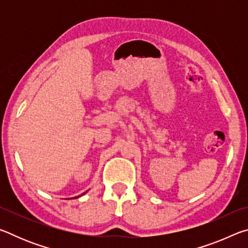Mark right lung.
<instances>
[{"mask_svg":"<svg viewBox=\"0 0 248 248\" xmlns=\"http://www.w3.org/2000/svg\"><path fill=\"white\" fill-rule=\"evenodd\" d=\"M75 198H77V197H75Z\"/></svg>","mask_w":248,"mask_h":248,"instance_id":"right-lung-1","label":"right lung"}]
</instances>
